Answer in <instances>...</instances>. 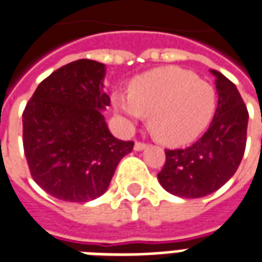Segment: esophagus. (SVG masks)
Here are the masks:
<instances>
[{"instance_id":"obj_1","label":"esophagus","mask_w":262,"mask_h":262,"mask_svg":"<svg viewBox=\"0 0 262 262\" xmlns=\"http://www.w3.org/2000/svg\"><path fill=\"white\" fill-rule=\"evenodd\" d=\"M146 147H147V144H146V143H142V142L135 143V150H136V151H142V150H144Z\"/></svg>"}]
</instances>
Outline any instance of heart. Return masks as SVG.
<instances>
[{
    "label": "heart",
    "instance_id": "heart-1",
    "mask_svg": "<svg viewBox=\"0 0 262 262\" xmlns=\"http://www.w3.org/2000/svg\"><path fill=\"white\" fill-rule=\"evenodd\" d=\"M112 105L129 127L148 116V127L157 140L184 146L208 126L216 95L213 86L191 71L163 67L136 77L129 94L115 92Z\"/></svg>",
    "mask_w": 262,
    "mask_h": 262
}]
</instances>
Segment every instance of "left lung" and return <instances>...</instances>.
Returning a JSON list of instances; mask_svg holds the SVG:
<instances>
[{
    "label": "left lung",
    "mask_w": 262,
    "mask_h": 262,
    "mask_svg": "<svg viewBox=\"0 0 262 262\" xmlns=\"http://www.w3.org/2000/svg\"><path fill=\"white\" fill-rule=\"evenodd\" d=\"M219 95L213 120L196 143L187 148L165 150L157 174L167 192L180 198H202L217 191L234 176L247 142L248 112L236 85L212 70Z\"/></svg>",
    "instance_id": "obj_1"
}]
</instances>
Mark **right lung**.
<instances>
[{"label":"right lung","mask_w":262,"mask_h":262,"mask_svg":"<svg viewBox=\"0 0 262 262\" xmlns=\"http://www.w3.org/2000/svg\"><path fill=\"white\" fill-rule=\"evenodd\" d=\"M105 64L81 59L39 84L22 115L24 150L32 178L49 195L88 202L106 192L133 142L112 136L102 111Z\"/></svg>","instance_id":"1"}]
</instances>
